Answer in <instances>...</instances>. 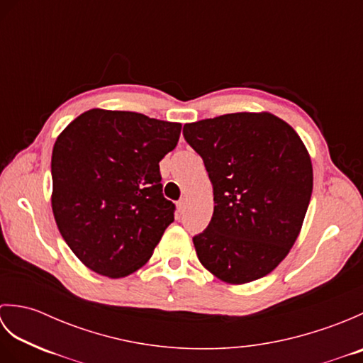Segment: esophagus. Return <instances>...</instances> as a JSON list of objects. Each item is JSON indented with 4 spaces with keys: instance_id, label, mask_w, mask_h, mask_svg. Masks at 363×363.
<instances>
[{
    "instance_id": "esophagus-1",
    "label": "esophagus",
    "mask_w": 363,
    "mask_h": 363,
    "mask_svg": "<svg viewBox=\"0 0 363 363\" xmlns=\"http://www.w3.org/2000/svg\"><path fill=\"white\" fill-rule=\"evenodd\" d=\"M177 211H179V212H184V209H186V199H179V201H177Z\"/></svg>"
}]
</instances>
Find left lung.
<instances>
[{"label": "left lung", "instance_id": "left-lung-1", "mask_svg": "<svg viewBox=\"0 0 363 363\" xmlns=\"http://www.w3.org/2000/svg\"><path fill=\"white\" fill-rule=\"evenodd\" d=\"M213 187V215L194 237L204 268L228 284L272 273L296 242L311 203L312 162L289 123L237 112L184 125Z\"/></svg>", "mask_w": 363, "mask_h": 363}]
</instances>
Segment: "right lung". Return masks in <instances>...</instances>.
Listing matches in <instances>:
<instances>
[{
	"mask_svg": "<svg viewBox=\"0 0 363 363\" xmlns=\"http://www.w3.org/2000/svg\"><path fill=\"white\" fill-rule=\"evenodd\" d=\"M181 128L137 112L90 109L57 137L54 220L91 272L113 279L137 272L174 221L159 162L176 148Z\"/></svg>",
	"mask_w": 363,
	"mask_h": 363,
	"instance_id": "add662e5",
	"label": "right lung"
}]
</instances>
